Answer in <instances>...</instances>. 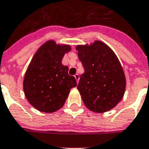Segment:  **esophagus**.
Returning <instances> with one entry per match:
<instances>
[{
  "label": "esophagus",
  "mask_w": 149,
  "mask_h": 149,
  "mask_svg": "<svg viewBox=\"0 0 149 149\" xmlns=\"http://www.w3.org/2000/svg\"><path fill=\"white\" fill-rule=\"evenodd\" d=\"M74 78H75V79H76V81H77L78 83L79 80V74H74Z\"/></svg>",
  "instance_id": "1"
}]
</instances>
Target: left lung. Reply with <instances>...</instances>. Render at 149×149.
<instances>
[{
  "label": "left lung",
  "instance_id": "left-lung-1",
  "mask_svg": "<svg viewBox=\"0 0 149 149\" xmlns=\"http://www.w3.org/2000/svg\"><path fill=\"white\" fill-rule=\"evenodd\" d=\"M76 49L84 69L77 85L84 104L95 113L110 110L123 99L126 87L124 72L116 54L100 40L77 45Z\"/></svg>",
  "mask_w": 149,
  "mask_h": 149
}]
</instances>
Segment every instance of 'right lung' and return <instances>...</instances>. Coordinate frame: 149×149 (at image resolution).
Instances as JSON below:
<instances>
[{"instance_id":"1","label":"right lung","mask_w":149,"mask_h":149,"mask_svg":"<svg viewBox=\"0 0 149 149\" xmlns=\"http://www.w3.org/2000/svg\"><path fill=\"white\" fill-rule=\"evenodd\" d=\"M70 49L68 45L48 40L33 56L24 77L23 89L29 103L39 111L59 110L70 89L77 85L75 78L68 74V66L62 65L64 55Z\"/></svg>"}]
</instances>
